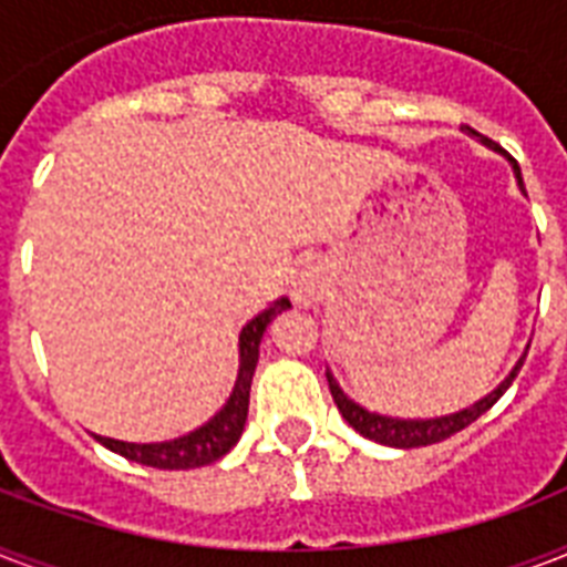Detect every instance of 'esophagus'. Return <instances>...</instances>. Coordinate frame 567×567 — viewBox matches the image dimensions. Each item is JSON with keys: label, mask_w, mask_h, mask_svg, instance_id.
Listing matches in <instances>:
<instances>
[{"label": "esophagus", "mask_w": 567, "mask_h": 567, "mask_svg": "<svg viewBox=\"0 0 567 567\" xmlns=\"http://www.w3.org/2000/svg\"><path fill=\"white\" fill-rule=\"evenodd\" d=\"M293 300L302 302V306H311V302L320 300V293H323V276H320V270H315V267H306V270H300L297 274V279H293Z\"/></svg>", "instance_id": "esophagus-1"}]
</instances>
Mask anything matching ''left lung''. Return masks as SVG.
<instances>
[{
    "label": "left lung",
    "mask_w": 567,
    "mask_h": 567,
    "mask_svg": "<svg viewBox=\"0 0 567 567\" xmlns=\"http://www.w3.org/2000/svg\"><path fill=\"white\" fill-rule=\"evenodd\" d=\"M467 135H476L474 128H467ZM480 137V135H476ZM483 146L494 150V153H503L501 146L492 144L488 137H480ZM512 173H515V179H518V188L524 194V179H520V167L518 162H512ZM529 350V344H527ZM527 350L520 353V359L515 362V368L509 371V377L503 379L501 385L488 391L485 396H480L476 403L465 405V409H458V412L450 414H439V417H391V414H379L371 412V409H364L355 400H350V394H344V388L338 385V379L332 377V371L327 368V379H329V391H332V400H336L338 412L344 417L350 426H353L359 435L364 439L377 441V444H385V447H400V450H412V447H426V444H439V441L450 439V435H456L458 430H465L467 423H474L480 414H485L492 409L503 394H506V388L515 382L518 371L524 368V359H527Z\"/></svg>",
    "instance_id": "left-lung-1"
}]
</instances>
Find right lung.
<instances>
[{"mask_svg": "<svg viewBox=\"0 0 567 567\" xmlns=\"http://www.w3.org/2000/svg\"><path fill=\"white\" fill-rule=\"evenodd\" d=\"M285 309H291V300H288V297H279V300L258 311L256 318L240 329L238 379H235V388H231L229 400L220 405V412H214V417H208L203 426L185 432L179 439L150 441V444L105 439V435H93V439L100 441L102 447H109L111 453H120L123 458H128V462L162 467V471H188V467L212 465V462H217L220 456H226V453L238 444L240 432H244V423H247L249 385H252V373H256L261 338H265L270 320H274L276 315H282Z\"/></svg>", "mask_w": 567, "mask_h": 567, "instance_id": "obj_1", "label": "right lung"}]
</instances>
